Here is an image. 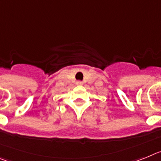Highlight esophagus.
Returning a JSON list of instances; mask_svg holds the SVG:
<instances>
[{
	"mask_svg": "<svg viewBox=\"0 0 161 161\" xmlns=\"http://www.w3.org/2000/svg\"><path fill=\"white\" fill-rule=\"evenodd\" d=\"M82 82H77V85H82Z\"/></svg>",
	"mask_w": 161,
	"mask_h": 161,
	"instance_id": "obj_1",
	"label": "esophagus"
}]
</instances>
